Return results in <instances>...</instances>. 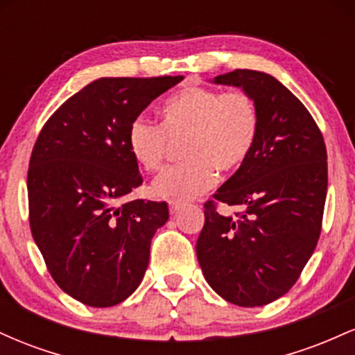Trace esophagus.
<instances>
[{
    "label": "esophagus",
    "mask_w": 355,
    "mask_h": 355,
    "mask_svg": "<svg viewBox=\"0 0 355 355\" xmlns=\"http://www.w3.org/2000/svg\"><path fill=\"white\" fill-rule=\"evenodd\" d=\"M183 207V203H180V202H170L168 203V210H170V214H177L178 210H180Z\"/></svg>",
    "instance_id": "esophagus-1"
}]
</instances>
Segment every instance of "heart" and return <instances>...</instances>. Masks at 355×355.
<instances>
[{"mask_svg":"<svg viewBox=\"0 0 355 355\" xmlns=\"http://www.w3.org/2000/svg\"><path fill=\"white\" fill-rule=\"evenodd\" d=\"M260 112L254 96L243 89L218 92L189 87L162 107V125L138 116L128 126V148L145 172H157L168 158L172 144L183 142L180 165L155 178L153 195L189 202L215 185L220 172H235L254 150Z\"/></svg>","mask_w":355,"mask_h":355,"instance_id":"obj_1","label":"heart"}]
</instances>
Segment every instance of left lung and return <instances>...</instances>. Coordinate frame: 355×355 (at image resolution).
<instances>
[{
    "label": "left lung",
    "instance_id": "obj_1",
    "mask_svg": "<svg viewBox=\"0 0 355 355\" xmlns=\"http://www.w3.org/2000/svg\"><path fill=\"white\" fill-rule=\"evenodd\" d=\"M254 96L260 128L247 162L207 200L197 257L227 302L260 307L287 294L315 250L327 197V150L309 110L267 73L215 78ZM220 202L243 209L222 216Z\"/></svg>",
    "mask_w": 355,
    "mask_h": 355
}]
</instances>
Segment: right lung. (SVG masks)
Here are the masks:
<instances>
[{"label": "right lung", "instance_id": "right-lung-1", "mask_svg": "<svg viewBox=\"0 0 355 355\" xmlns=\"http://www.w3.org/2000/svg\"><path fill=\"white\" fill-rule=\"evenodd\" d=\"M183 76L100 78L43 125L28 166L30 229L61 291L112 307L137 291L168 205L126 195L144 183L128 126Z\"/></svg>", "mask_w": 355, "mask_h": 355}]
</instances>
